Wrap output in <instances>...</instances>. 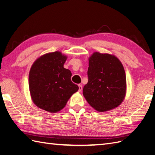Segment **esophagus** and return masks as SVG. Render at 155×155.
Wrapping results in <instances>:
<instances>
[{"label":"esophagus","mask_w":155,"mask_h":155,"mask_svg":"<svg viewBox=\"0 0 155 155\" xmlns=\"http://www.w3.org/2000/svg\"><path fill=\"white\" fill-rule=\"evenodd\" d=\"M78 87H79V90H78V91H79V92H81V91H82V89H83L82 85H80V84H79V85H78Z\"/></svg>","instance_id":"obj_1"}]
</instances>
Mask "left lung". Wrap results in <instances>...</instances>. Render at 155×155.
Here are the masks:
<instances>
[{
    "mask_svg": "<svg viewBox=\"0 0 155 155\" xmlns=\"http://www.w3.org/2000/svg\"><path fill=\"white\" fill-rule=\"evenodd\" d=\"M88 61V81L83 89L87 102L99 112L119 106L126 93L125 72L120 61L113 55L94 52Z\"/></svg>",
    "mask_w": 155,
    "mask_h": 155,
    "instance_id": "1",
    "label": "left lung"
}]
</instances>
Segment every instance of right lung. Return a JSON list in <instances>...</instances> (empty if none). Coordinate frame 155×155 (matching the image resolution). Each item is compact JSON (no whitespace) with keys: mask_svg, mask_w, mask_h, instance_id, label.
Segmentation results:
<instances>
[{"mask_svg":"<svg viewBox=\"0 0 155 155\" xmlns=\"http://www.w3.org/2000/svg\"><path fill=\"white\" fill-rule=\"evenodd\" d=\"M67 58L60 51L46 54L32 64L29 88L34 104L55 113L63 109L79 87L72 82V73L63 67Z\"/></svg>","mask_w":155,"mask_h":155,"instance_id":"obj_1","label":"right lung"}]
</instances>
